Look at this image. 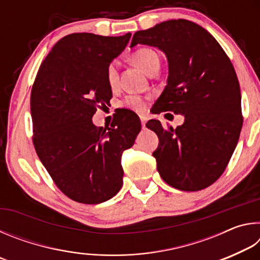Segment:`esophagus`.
<instances>
[{
	"label": "esophagus",
	"mask_w": 260,
	"mask_h": 260,
	"mask_svg": "<svg viewBox=\"0 0 260 260\" xmlns=\"http://www.w3.org/2000/svg\"><path fill=\"white\" fill-rule=\"evenodd\" d=\"M140 119H141V124H142V126H143V127L146 126V122H147V117H144V116H140Z\"/></svg>",
	"instance_id": "esophagus-1"
}]
</instances>
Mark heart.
<instances>
[{"label":"heart","instance_id":"b5f03b06","mask_svg":"<svg viewBox=\"0 0 260 260\" xmlns=\"http://www.w3.org/2000/svg\"><path fill=\"white\" fill-rule=\"evenodd\" d=\"M132 60L143 70L144 72L151 74L152 72L158 71L159 69V56L157 52L148 47H142L136 49L133 55H132ZM105 77H107V81L110 87H116L118 85V80H119V72H118V63L116 60H112L109 63L107 67V71H105ZM122 104L125 107L129 108L135 111H143L146 108V101L143 98L139 95H128L126 96Z\"/></svg>","mask_w":260,"mask_h":260}]
</instances>
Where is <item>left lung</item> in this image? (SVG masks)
Returning <instances> with one entry per match:
<instances>
[{
    "instance_id": "1",
    "label": "left lung",
    "mask_w": 260,
    "mask_h": 260,
    "mask_svg": "<svg viewBox=\"0 0 260 260\" xmlns=\"http://www.w3.org/2000/svg\"><path fill=\"white\" fill-rule=\"evenodd\" d=\"M138 43L159 48L169 60L167 86L152 112L184 117L177 128L147 122L159 139L152 153L158 172L179 190L208 188L226 170L243 124L240 83L230 57L208 30L186 19L138 30L131 47Z\"/></svg>"
}]
</instances>
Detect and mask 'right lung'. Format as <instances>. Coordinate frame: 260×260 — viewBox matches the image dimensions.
Listing matches in <instances>:
<instances>
[{
  "instance_id": "obj_1",
  "label": "right lung",
  "mask_w": 260,
  "mask_h": 260,
  "mask_svg": "<svg viewBox=\"0 0 260 260\" xmlns=\"http://www.w3.org/2000/svg\"><path fill=\"white\" fill-rule=\"evenodd\" d=\"M129 39L131 33L69 34L35 77L30 91L35 151L59 190L78 203H102L120 190L122 151L141 131L139 116L128 109L114 113L110 127L91 121L112 99L105 71Z\"/></svg>"
}]
</instances>
